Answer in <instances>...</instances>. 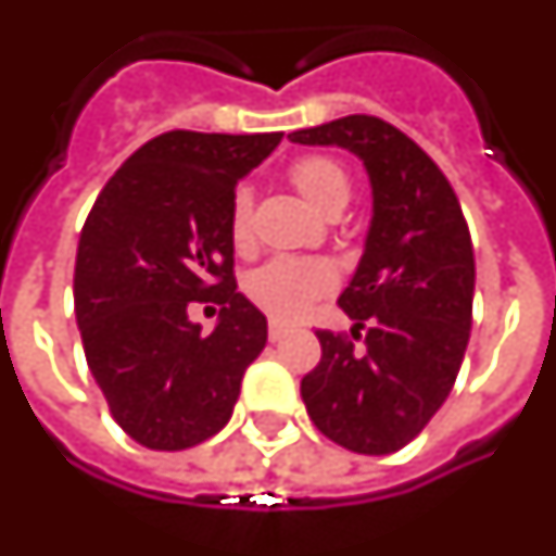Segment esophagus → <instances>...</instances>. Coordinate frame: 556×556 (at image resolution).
<instances>
[{"label": "esophagus", "mask_w": 556, "mask_h": 556, "mask_svg": "<svg viewBox=\"0 0 556 556\" xmlns=\"http://www.w3.org/2000/svg\"><path fill=\"white\" fill-rule=\"evenodd\" d=\"M286 333H289V328H286V325H279V321H270V328H267V337H270L274 343H277V340H282Z\"/></svg>", "instance_id": "obj_1"}]
</instances>
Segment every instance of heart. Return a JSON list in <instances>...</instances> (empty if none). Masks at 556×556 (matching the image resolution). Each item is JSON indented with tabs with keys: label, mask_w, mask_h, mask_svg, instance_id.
<instances>
[{
	"label": "heart",
	"mask_w": 556,
	"mask_h": 556,
	"mask_svg": "<svg viewBox=\"0 0 556 556\" xmlns=\"http://www.w3.org/2000/svg\"><path fill=\"white\" fill-rule=\"evenodd\" d=\"M294 189L306 198L318 213H340L352 195V180L340 162L325 156L298 159L289 170ZM228 231L235 247L243 250L252 240V189L238 186L228 204ZM333 274L325 262H301V258H274L265 267L252 270L247 279V294L255 304L277 318H298L313 298L331 289Z\"/></svg>",
	"instance_id": "b5f03b06"
}]
</instances>
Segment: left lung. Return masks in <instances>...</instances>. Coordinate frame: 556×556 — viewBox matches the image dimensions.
Wrapping results in <instances>:
<instances>
[{"label":"left lung","instance_id":"8db88e82","mask_svg":"<svg viewBox=\"0 0 556 556\" xmlns=\"http://www.w3.org/2000/svg\"><path fill=\"white\" fill-rule=\"evenodd\" d=\"M361 159L372 216L337 304L364 349L316 331L321 361L301 379L313 425L349 452L413 442L452 391L472 328L476 258L452 184L425 150L379 116L352 114L289 135Z\"/></svg>","mask_w":556,"mask_h":556}]
</instances>
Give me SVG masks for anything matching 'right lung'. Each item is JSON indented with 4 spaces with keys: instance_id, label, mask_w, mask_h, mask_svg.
Instances as JSON below:
<instances>
[{
    "instance_id": "1",
    "label": "right lung",
    "mask_w": 556,
    "mask_h": 556,
    "mask_svg": "<svg viewBox=\"0 0 556 556\" xmlns=\"http://www.w3.org/2000/svg\"><path fill=\"white\" fill-rule=\"evenodd\" d=\"M282 141L165 131L131 153L96 198L75 262V316L114 421L153 452L219 433L243 372L267 343V318L235 286L228 204ZM192 300L224 304L211 334Z\"/></svg>"
}]
</instances>
